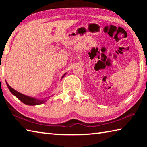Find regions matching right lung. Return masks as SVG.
I'll list each match as a JSON object with an SVG mask.
<instances>
[{
	"instance_id": "right-lung-1",
	"label": "right lung",
	"mask_w": 147,
	"mask_h": 147,
	"mask_svg": "<svg viewBox=\"0 0 147 147\" xmlns=\"http://www.w3.org/2000/svg\"><path fill=\"white\" fill-rule=\"evenodd\" d=\"M65 74H66V73H65L62 76L61 79L63 78ZM6 85H7V86H8L9 91H10L14 96H16L19 100H21L22 102L26 104V105H29V106L39 105V104H41L45 103L47 100V99H38V98H36L34 97H32V96L25 95V94H23L21 93H19V92L16 91L14 89L11 88V87L9 86V84L7 82H6ZM49 97H48L47 98H49Z\"/></svg>"
}]
</instances>
